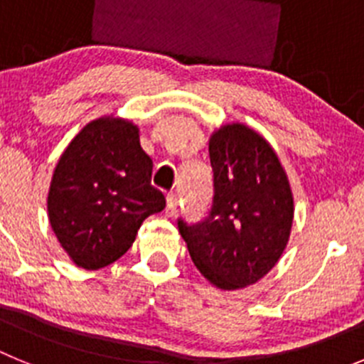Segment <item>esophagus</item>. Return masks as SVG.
I'll list each match as a JSON object with an SVG mask.
<instances>
[{
	"label": "esophagus",
	"instance_id": "1",
	"mask_svg": "<svg viewBox=\"0 0 364 364\" xmlns=\"http://www.w3.org/2000/svg\"><path fill=\"white\" fill-rule=\"evenodd\" d=\"M176 204H178V197H176L175 193H167L166 195V213L169 217H173L176 211Z\"/></svg>",
	"mask_w": 364,
	"mask_h": 364
}]
</instances>
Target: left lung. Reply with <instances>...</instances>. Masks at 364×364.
I'll return each instance as SVG.
<instances>
[{"label": "left lung", "instance_id": "left-lung-1", "mask_svg": "<svg viewBox=\"0 0 364 364\" xmlns=\"http://www.w3.org/2000/svg\"><path fill=\"white\" fill-rule=\"evenodd\" d=\"M213 197L202 220L178 218L191 260L222 290L255 284L277 264L290 237L294 197L269 144L242 124L210 140Z\"/></svg>", "mask_w": 364, "mask_h": 364}]
</instances>
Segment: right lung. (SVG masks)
Returning <instances> with one entry per match:
<instances>
[{
	"mask_svg": "<svg viewBox=\"0 0 364 364\" xmlns=\"http://www.w3.org/2000/svg\"><path fill=\"white\" fill-rule=\"evenodd\" d=\"M151 175L153 160L131 122L98 118L76 134L54 169L47 198L50 226L76 264H112L142 222L166 208Z\"/></svg>",
	"mask_w": 364,
	"mask_h": 364,
	"instance_id": "right-lung-1",
	"label": "right lung"
}]
</instances>
